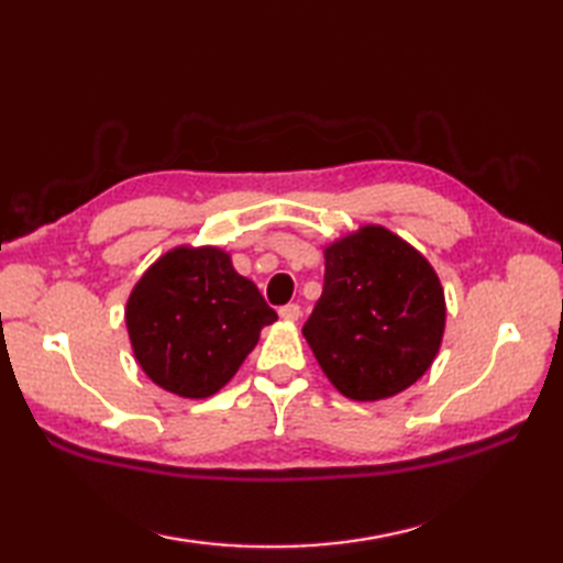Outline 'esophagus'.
Wrapping results in <instances>:
<instances>
[{
  "mask_svg": "<svg viewBox=\"0 0 563 563\" xmlns=\"http://www.w3.org/2000/svg\"><path fill=\"white\" fill-rule=\"evenodd\" d=\"M278 314L285 321H297V319H300V314H302V309H300V305H283L278 309Z\"/></svg>",
  "mask_w": 563,
  "mask_h": 563,
  "instance_id": "34e87169",
  "label": "esophagus"
}]
</instances>
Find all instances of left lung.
<instances>
[{
	"label": "left lung",
	"instance_id": "obj_1",
	"mask_svg": "<svg viewBox=\"0 0 563 563\" xmlns=\"http://www.w3.org/2000/svg\"><path fill=\"white\" fill-rule=\"evenodd\" d=\"M324 290L302 327L343 397L379 401L433 365L445 331V292L423 254L382 224L324 249Z\"/></svg>",
	"mask_w": 563,
	"mask_h": 563
}]
</instances>
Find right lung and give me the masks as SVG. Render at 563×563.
<instances>
[{"instance_id":"obj_1","label":"right lung","mask_w":563,"mask_h":563,"mask_svg":"<svg viewBox=\"0 0 563 563\" xmlns=\"http://www.w3.org/2000/svg\"><path fill=\"white\" fill-rule=\"evenodd\" d=\"M275 319L256 285L218 246L166 251L125 305L135 361L154 385L184 399L220 391Z\"/></svg>"}]
</instances>
